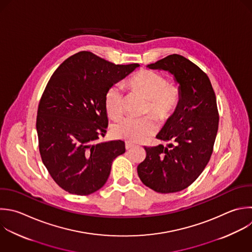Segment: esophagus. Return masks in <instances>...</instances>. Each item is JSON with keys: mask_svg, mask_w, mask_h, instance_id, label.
Returning <instances> with one entry per match:
<instances>
[{"mask_svg": "<svg viewBox=\"0 0 252 252\" xmlns=\"http://www.w3.org/2000/svg\"><path fill=\"white\" fill-rule=\"evenodd\" d=\"M134 146H135V145H134L133 143L129 142V141H126V143H125V148H126V150H130V149H132Z\"/></svg>", "mask_w": 252, "mask_h": 252, "instance_id": "34e87169", "label": "esophagus"}]
</instances>
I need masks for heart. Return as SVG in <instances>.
Segmentation results:
<instances>
[{
  "mask_svg": "<svg viewBox=\"0 0 252 252\" xmlns=\"http://www.w3.org/2000/svg\"><path fill=\"white\" fill-rule=\"evenodd\" d=\"M130 88L149 100L147 112L160 121H166L176 111L180 101V90L175 84H167L166 78L151 70H142L129 80ZM108 116L118 119L123 114V92L119 85L108 89L104 96ZM158 126L152 116L127 117L117 122L112 129L115 137L129 142H143L154 136Z\"/></svg>",
  "mask_w": 252,
  "mask_h": 252,
  "instance_id": "obj_1",
  "label": "heart"
}]
</instances>
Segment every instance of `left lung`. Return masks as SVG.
Here are the masks:
<instances>
[{
  "mask_svg": "<svg viewBox=\"0 0 252 252\" xmlns=\"http://www.w3.org/2000/svg\"><path fill=\"white\" fill-rule=\"evenodd\" d=\"M147 67L173 75L180 101L157 135L166 146L145 147L147 156L137 167L138 175L156 192H178L198 178L212 156L219 127L215 92L208 76L181 55H169Z\"/></svg>",
  "mask_w": 252,
  "mask_h": 252,
  "instance_id": "1",
  "label": "left lung"
}]
</instances>
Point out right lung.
<instances>
[{
	"label": "right lung",
	"instance_id": "add662e5",
	"mask_svg": "<svg viewBox=\"0 0 252 252\" xmlns=\"http://www.w3.org/2000/svg\"><path fill=\"white\" fill-rule=\"evenodd\" d=\"M139 66L115 65L82 51L50 78L38 105L36 130L42 161L65 191L81 196L97 191L114 158L125 153L121 140L97 143L108 125L104 96Z\"/></svg>",
	"mask_w": 252,
	"mask_h": 252
}]
</instances>
